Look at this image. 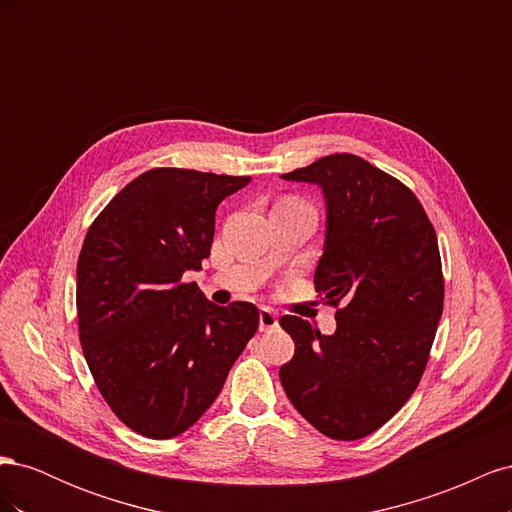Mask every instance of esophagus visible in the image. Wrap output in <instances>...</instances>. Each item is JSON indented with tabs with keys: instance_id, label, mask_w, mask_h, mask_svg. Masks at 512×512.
Instances as JSON below:
<instances>
[{
	"instance_id": "obj_1",
	"label": "esophagus",
	"mask_w": 512,
	"mask_h": 512,
	"mask_svg": "<svg viewBox=\"0 0 512 512\" xmlns=\"http://www.w3.org/2000/svg\"><path fill=\"white\" fill-rule=\"evenodd\" d=\"M275 327H277L275 312H271L269 307H260V312H258V329L265 333V331H271Z\"/></svg>"
}]
</instances>
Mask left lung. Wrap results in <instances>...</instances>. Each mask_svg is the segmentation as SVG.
I'll list each match as a JSON object with an SVG mask.
<instances>
[{
  "label": "left lung",
  "instance_id": "left-lung-1",
  "mask_svg": "<svg viewBox=\"0 0 512 512\" xmlns=\"http://www.w3.org/2000/svg\"><path fill=\"white\" fill-rule=\"evenodd\" d=\"M286 181L314 183L327 209L314 284L337 329L282 316L294 356L280 380L305 421L333 440L380 429L421 382L444 305L436 230L416 196L352 153H333Z\"/></svg>",
  "mask_w": 512,
  "mask_h": 512
}]
</instances>
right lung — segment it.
I'll use <instances>...</instances> for the list:
<instances>
[{
  "instance_id": "right-lung-1",
  "label": "right lung",
  "mask_w": 512,
  "mask_h": 512,
  "mask_svg": "<svg viewBox=\"0 0 512 512\" xmlns=\"http://www.w3.org/2000/svg\"><path fill=\"white\" fill-rule=\"evenodd\" d=\"M250 177L153 168L87 230L76 267L81 346L102 397L141 436L188 431L258 329L254 303H211L183 275L209 258L215 211Z\"/></svg>"
}]
</instances>
